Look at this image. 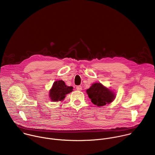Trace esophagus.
I'll use <instances>...</instances> for the list:
<instances>
[{
	"mask_svg": "<svg viewBox=\"0 0 155 155\" xmlns=\"http://www.w3.org/2000/svg\"><path fill=\"white\" fill-rule=\"evenodd\" d=\"M76 88H77V90L78 91H81V90H82V87H81V86H80V85L77 86L76 87Z\"/></svg>",
	"mask_w": 155,
	"mask_h": 155,
	"instance_id": "34e87169",
	"label": "esophagus"
}]
</instances>
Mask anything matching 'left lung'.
Listing matches in <instances>:
<instances>
[{
    "mask_svg": "<svg viewBox=\"0 0 155 155\" xmlns=\"http://www.w3.org/2000/svg\"><path fill=\"white\" fill-rule=\"evenodd\" d=\"M91 102L98 107H101L112 102L115 99V94L106 88L100 83H96L86 90Z\"/></svg>",
    "mask_w": 155,
    "mask_h": 155,
    "instance_id": "1",
    "label": "left lung"
}]
</instances>
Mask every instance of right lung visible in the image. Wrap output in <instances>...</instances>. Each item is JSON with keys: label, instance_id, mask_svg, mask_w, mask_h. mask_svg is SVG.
<instances>
[{"label": "right lung", "instance_id": "add662e5", "mask_svg": "<svg viewBox=\"0 0 155 155\" xmlns=\"http://www.w3.org/2000/svg\"><path fill=\"white\" fill-rule=\"evenodd\" d=\"M72 86H68L62 80L55 81L50 91V97L53 101H62L65 95L72 92Z\"/></svg>", "mask_w": 155, "mask_h": 155}]
</instances>
